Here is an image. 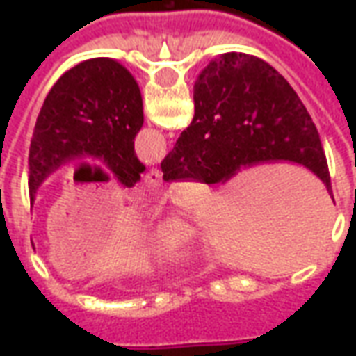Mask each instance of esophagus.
Wrapping results in <instances>:
<instances>
[{
	"label": "esophagus",
	"mask_w": 356,
	"mask_h": 356,
	"mask_svg": "<svg viewBox=\"0 0 356 356\" xmlns=\"http://www.w3.org/2000/svg\"><path fill=\"white\" fill-rule=\"evenodd\" d=\"M145 185L148 188H160L162 186V173L158 170H150L145 177Z\"/></svg>",
	"instance_id": "obj_1"
}]
</instances>
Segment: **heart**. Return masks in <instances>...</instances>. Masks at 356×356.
Masks as SVG:
<instances>
[{"instance_id": "heart-1", "label": "heart", "mask_w": 356, "mask_h": 356, "mask_svg": "<svg viewBox=\"0 0 356 356\" xmlns=\"http://www.w3.org/2000/svg\"><path fill=\"white\" fill-rule=\"evenodd\" d=\"M185 238V231L179 225H165L162 231L158 232V240L163 246H177L179 242Z\"/></svg>"}]
</instances>
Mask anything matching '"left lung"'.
I'll list each match as a JSON object with an SVG mask.
<instances>
[{
    "label": "left lung",
    "mask_w": 356,
    "mask_h": 356,
    "mask_svg": "<svg viewBox=\"0 0 356 356\" xmlns=\"http://www.w3.org/2000/svg\"><path fill=\"white\" fill-rule=\"evenodd\" d=\"M145 122L137 81L112 58H91L65 72L45 97L28 154V193L76 156L99 158L124 186L140 181L145 165L133 140Z\"/></svg>",
    "instance_id": "left-lung-1"
}]
</instances>
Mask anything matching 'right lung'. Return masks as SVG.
Here are the masks:
<instances>
[{
	"label": "right lung",
	"instance_id": "right-lung-1",
	"mask_svg": "<svg viewBox=\"0 0 356 356\" xmlns=\"http://www.w3.org/2000/svg\"><path fill=\"white\" fill-rule=\"evenodd\" d=\"M305 165L332 191L321 135L298 93L265 60L213 58L194 83V118L163 158V181L221 183L259 162Z\"/></svg>",
	"mask_w": 356,
	"mask_h": 356
}]
</instances>
